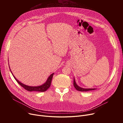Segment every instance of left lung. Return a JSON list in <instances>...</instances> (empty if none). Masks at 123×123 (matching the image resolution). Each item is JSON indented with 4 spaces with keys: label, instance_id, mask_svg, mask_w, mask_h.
Instances as JSON below:
<instances>
[{
    "label": "left lung",
    "instance_id": "left-lung-1",
    "mask_svg": "<svg viewBox=\"0 0 123 123\" xmlns=\"http://www.w3.org/2000/svg\"><path fill=\"white\" fill-rule=\"evenodd\" d=\"M74 86L76 90H77L78 91H80V92H87V91H92V90H94L96 89H85V88H83V87L79 86H78L77 85V84L75 82L74 77Z\"/></svg>",
    "mask_w": 123,
    "mask_h": 123
}]
</instances>
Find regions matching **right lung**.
Returning <instances> with one entry per match:
<instances>
[{
  "mask_svg": "<svg viewBox=\"0 0 123 123\" xmlns=\"http://www.w3.org/2000/svg\"><path fill=\"white\" fill-rule=\"evenodd\" d=\"M10 69L12 74L13 77L14 78L15 80L17 81V82L21 86L24 87V88L26 90L28 91L29 92L36 91V92H44L46 91L49 88L50 86L52 78V77H53V75H54V73L51 74L49 76L48 78L47 79L46 82L44 84H42V85H40V86H27L26 85H25V84L21 83L20 81H19L13 75L12 72H11V70L10 68Z\"/></svg>",
  "mask_w": 123,
  "mask_h": 123,
  "instance_id": "right-lung-1",
  "label": "right lung"
}]
</instances>
